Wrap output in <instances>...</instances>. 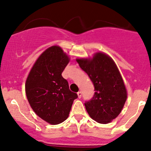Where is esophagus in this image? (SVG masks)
Returning <instances> with one entry per match:
<instances>
[{"mask_svg": "<svg viewBox=\"0 0 151 151\" xmlns=\"http://www.w3.org/2000/svg\"><path fill=\"white\" fill-rule=\"evenodd\" d=\"M81 94H82V93H81V91H78L77 92V95H78V97H79V99H80L81 97Z\"/></svg>", "mask_w": 151, "mask_h": 151, "instance_id": "34e87169", "label": "esophagus"}]
</instances>
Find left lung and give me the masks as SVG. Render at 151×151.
I'll return each mask as SVG.
<instances>
[{
	"label": "left lung",
	"instance_id": "8db88e82",
	"mask_svg": "<svg viewBox=\"0 0 151 151\" xmlns=\"http://www.w3.org/2000/svg\"><path fill=\"white\" fill-rule=\"evenodd\" d=\"M79 67L88 74L94 86V95L84 103L91 119L108 124L124 108L127 91L115 62L104 52H96L92 59H77Z\"/></svg>",
	"mask_w": 151,
	"mask_h": 151
}]
</instances>
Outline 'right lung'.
I'll return each instance as SVG.
<instances>
[{
    "label": "right lung",
    "instance_id": "right-lung-1",
    "mask_svg": "<svg viewBox=\"0 0 151 151\" xmlns=\"http://www.w3.org/2000/svg\"><path fill=\"white\" fill-rule=\"evenodd\" d=\"M69 62L70 58L60 47H50L36 60L26 79V96L31 108L53 125L68 118L74 100L78 97L62 76Z\"/></svg>",
    "mask_w": 151,
    "mask_h": 151
}]
</instances>
